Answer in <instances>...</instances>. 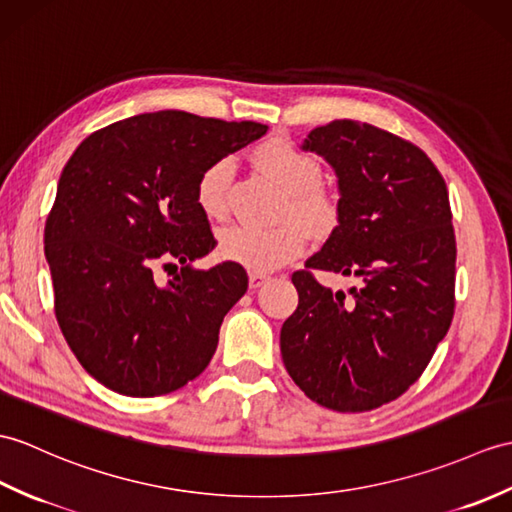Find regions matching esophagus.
Masks as SVG:
<instances>
[{"mask_svg": "<svg viewBox=\"0 0 512 512\" xmlns=\"http://www.w3.org/2000/svg\"><path fill=\"white\" fill-rule=\"evenodd\" d=\"M266 281H268V277L259 275V272H251V275H248V285H251V290H259Z\"/></svg>", "mask_w": 512, "mask_h": 512, "instance_id": "34e87169", "label": "esophagus"}]
</instances>
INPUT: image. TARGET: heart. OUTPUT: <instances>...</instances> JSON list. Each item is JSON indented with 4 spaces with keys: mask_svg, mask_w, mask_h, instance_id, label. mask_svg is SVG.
I'll use <instances>...</instances> for the list:
<instances>
[{
    "mask_svg": "<svg viewBox=\"0 0 512 512\" xmlns=\"http://www.w3.org/2000/svg\"><path fill=\"white\" fill-rule=\"evenodd\" d=\"M257 168L288 192L285 216L303 222L318 235H327L338 224V205L320 187V165L290 141L270 139L255 150ZM233 161L218 159L200 172L196 202L209 218H222L229 207ZM299 222H285L275 229L229 224L218 233V255L253 272H272L303 255L307 233Z\"/></svg>",
    "mask_w": 512,
    "mask_h": 512,
    "instance_id": "obj_1",
    "label": "heart"
}]
</instances>
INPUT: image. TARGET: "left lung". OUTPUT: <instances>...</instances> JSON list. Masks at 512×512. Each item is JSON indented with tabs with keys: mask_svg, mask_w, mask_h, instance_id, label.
Masks as SVG:
<instances>
[{
	"mask_svg": "<svg viewBox=\"0 0 512 512\" xmlns=\"http://www.w3.org/2000/svg\"><path fill=\"white\" fill-rule=\"evenodd\" d=\"M301 148L338 176V227L292 275L299 307L281 327L283 364L320 406L366 412L417 382L454 318L447 185L421 148L371 124L318 126ZM312 269L361 285L331 293Z\"/></svg>",
	"mask_w": 512,
	"mask_h": 512,
	"instance_id": "8db88e82",
	"label": "left lung"
}]
</instances>
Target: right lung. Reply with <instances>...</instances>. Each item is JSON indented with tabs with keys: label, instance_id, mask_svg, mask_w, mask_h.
<instances>
[{
	"label": "right lung",
	"instance_id": "1",
	"mask_svg": "<svg viewBox=\"0 0 512 512\" xmlns=\"http://www.w3.org/2000/svg\"><path fill=\"white\" fill-rule=\"evenodd\" d=\"M266 130L157 111L95 130L71 154L45 222V259L58 327L106 388L168 395L211 362L248 277L233 261L192 266L216 248L196 181Z\"/></svg>",
	"mask_w": 512,
	"mask_h": 512
}]
</instances>
